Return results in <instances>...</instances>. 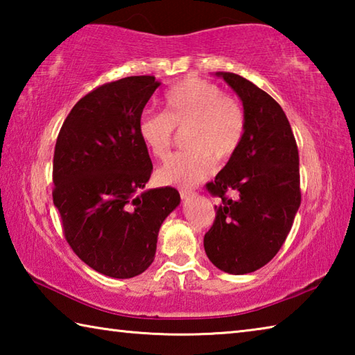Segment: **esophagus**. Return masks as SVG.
I'll list each match as a JSON object with an SVG mask.
<instances>
[{"label": "esophagus", "mask_w": 355, "mask_h": 355, "mask_svg": "<svg viewBox=\"0 0 355 355\" xmlns=\"http://www.w3.org/2000/svg\"><path fill=\"white\" fill-rule=\"evenodd\" d=\"M194 196H196V192H194V191L186 189V188H182V189H180V197H182L183 200H188V199H191V197H194Z\"/></svg>", "instance_id": "obj_1"}]
</instances>
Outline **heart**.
<instances>
[{"label":"heart","instance_id":"heart-1","mask_svg":"<svg viewBox=\"0 0 355 355\" xmlns=\"http://www.w3.org/2000/svg\"><path fill=\"white\" fill-rule=\"evenodd\" d=\"M164 112L146 111L137 131L144 146L156 158H166L175 128H184L188 148L172 155L159 167L158 180L166 184L194 186L209 175L216 161L236 153L244 137L245 116L241 105L220 87L202 78H186L166 92Z\"/></svg>","mask_w":355,"mask_h":355}]
</instances>
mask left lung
<instances>
[{
  "mask_svg": "<svg viewBox=\"0 0 355 355\" xmlns=\"http://www.w3.org/2000/svg\"><path fill=\"white\" fill-rule=\"evenodd\" d=\"M243 101L244 137L236 153L207 188L220 197L203 238L216 268L248 274L269 263L285 243L300 205L299 152L291 125L271 95L245 78L216 71ZM236 190L235 201L225 197Z\"/></svg>",
  "mask_w": 355,
  "mask_h": 355,
  "instance_id": "1",
  "label": "left lung"
}]
</instances>
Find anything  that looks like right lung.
Instances as JSON below:
<instances>
[{
	"mask_svg": "<svg viewBox=\"0 0 355 355\" xmlns=\"http://www.w3.org/2000/svg\"><path fill=\"white\" fill-rule=\"evenodd\" d=\"M155 76L103 84L71 107L53 159V203L70 248L95 271L131 279L153 263L175 188L146 189L153 166L137 125Z\"/></svg>",
	"mask_w": 355,
	"mask_h": 355,
	"instance_id": "add662e5",
	"label": "right lung"
}]
</instances>
